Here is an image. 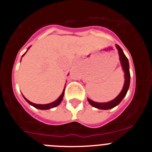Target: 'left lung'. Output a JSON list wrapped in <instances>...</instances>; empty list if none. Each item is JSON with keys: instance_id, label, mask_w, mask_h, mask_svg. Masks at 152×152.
Returning a JSON list of instances; mask_svg holds the SVG:
<instances>
[{"instance_id": "obj_1", "label": "left lung", "mask_w": 152, "mask_h": 152, "mask_svg": "<svg viewBox=\"0 0 152 152\" xmlns=\"http://www.w3.org/2000/svg\"><path fill=\"white\" fill-rule=\"evenodd\" d=\"M118 50H119V58L121 61L122 67L123 69L125 72V84L123 86V88L122 90L121 93L116 96L114 100H111L107 103H96V102L93 101V100L88 99V102L90 103L91 105L93 107H96L97 109H100V110H109V109L113 108L116 106H117L120 102L122 101L124 96H126V93L128 91L129 88V84H130V72H129V64L128 58H126L125 56L124 52H123V49L119 46L116 45Z\"/></svg>"}]
</instances>
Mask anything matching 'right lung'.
Wrapping results in <instances>:
<instances>
[{
    "instance_id": "add662e5",
    "label": "right lung",
    "mask_w": 152,
    "mask_h": 152,
    "mask_svg": "<svg viewBox=\"0 0 152 152\" xmlns=\"http://www.w3.org/2000/svg\"><path fill=\"white\" fill-rule=\"evenodd\" d=\"M29 48H28V49H29ZM64 88H65V87H64ZM64 91H63L62 94H61V96L58 98L56 101L52 102V103H48V104H36V103H32V102L29 101V100H28L27 99L24 97V96L23 97H24V99H25V100H26V101H27L28 103L30 104V105H32L33 107H36V108L39 109V110H49V109L53 108V107H57L58 105H59L60 103H61V100H62L63 96H64Z\"/></svg>"
}]
</instances>
